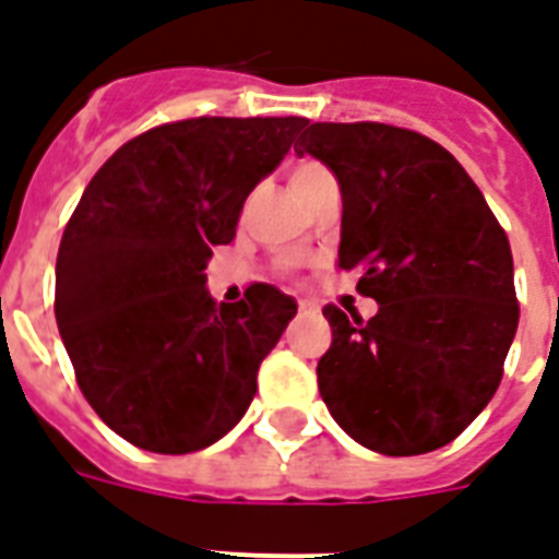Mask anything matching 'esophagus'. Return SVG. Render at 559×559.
I'll return each mask as SVG.
<instances>
[{
  "instance_id": "obj_1",
  "label": "esophagus",
  "mask_w": 559,
  "mask_h": 559,
  "mask_svg": "<svg viewBox=\"0 0 559 559\" xmlns=\"http://www.w3.org/2000/svg\"><path fill=\"white\" fill-rule=\"evenodd\" d=\"M298 310H301V313H313L317 305H313V301H298Z\"/></svg>"
}]
</instances>
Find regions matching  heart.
I'll return each instance as SVG.
<instances>
[{"label":"heart","instance_id":"1","mask_svg":"<svg viewBox=\"0 0 559 559\" xmlns=\"http://www.w3.org/2000/svg\"><path fill=\"white\" fill-rule=\"evenodd\" d=\"M325 181H334L331 173H328L325 166L317 164V160H298L293 169H289V190L296 195L298 202L310 195L317 187H322Z\"/></svg>","mask_w":559,"mask_h":559}]
</instances>
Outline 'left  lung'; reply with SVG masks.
<instances>
[{
    "label": "left lung",
    "instance_id": "left-lung-1",
    "mask_svg": "<svg viewBox=\"0 0 559 559\" xmlns=\"http://www.w3.org/2000/svg\"><path fill=\"white\" fill-rule=\"evenodd\" d=\"M296 155L340 181L336 266L364 272L357 289L378 301L372 319L322 310V402L378 454L449 445L496 395L516 336L504 228L454 155L407 128L308 122Z\"/></svg>",
    "mask_w": 559,
    "mask_h": 559
}]
</instances>
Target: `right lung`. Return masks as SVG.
I'll return each mask as SVG.
<instances>
[{"mask_svg": "<svg viewBox=\"0 0 559 559\" xmlns=\"http://www.w3.org/2000/svg\"><path fill=\"white\" fill-rule=\"evenodd\" d=\"M305 117H199L128 140L61 237L55 319L84 399L138 449L190 454L231 431L296 298L251 284L216 305L213 246L284 160Z\"/></svg>", "mask_w": 559, "mask_h": 559, "instance_id": "right-lung-1", "label": "right lung"}]
</instances>
